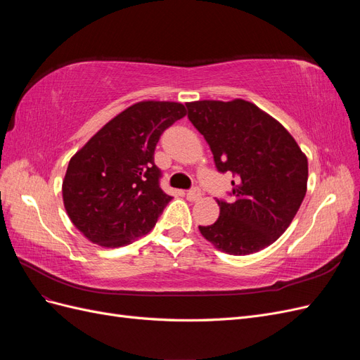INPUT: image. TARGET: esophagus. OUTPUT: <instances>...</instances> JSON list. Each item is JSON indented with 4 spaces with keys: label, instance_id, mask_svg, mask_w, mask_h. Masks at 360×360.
<instances>
[{
    "label": "esophagus",
    "instance_id": "obj_1",
    "mask_svg": "<svg viewBox=\"0 0 360 360\" xmlns=\"http://www.w3.org/2000/svg\"><path fill=\"white\" fill-rule=\"evenodd\" d=\"M201 195H202V192H201L200 188H192L191 191H188L186 197H188L189 201H197V200L201 198Z\"/></svg>",
    "mask_w": 360,
    "mask_h": 360
}]
</instances>
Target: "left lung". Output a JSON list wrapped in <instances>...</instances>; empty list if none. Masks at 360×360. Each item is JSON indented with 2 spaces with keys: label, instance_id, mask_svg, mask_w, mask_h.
<instances>
[{
  "label": "left lung",
  "instance_id": "obj_1",
  "mask_svg": "<svg viewBox=\"0 0 360 360\" xmlns=\"http://www.w3.org/2000/svg\"><path fill=\"white\" fill-rule=\"evenodd\" d=\"M188 118L209 144L219 172H231V201L200 226L214 248L249 255L284 234L307 193L308 159L288 130L243 99L186 103Z\"/></svg>",
  "mask_w": 360,
  "mask_h": 360
}]
</instances>
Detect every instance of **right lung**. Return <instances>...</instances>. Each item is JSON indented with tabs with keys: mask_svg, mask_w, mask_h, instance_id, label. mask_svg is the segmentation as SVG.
<instances>
[{
	"mask_svg": "<svg viewBox=\"0 0 360 360\" xmlns=\"http://www.w3.org/2000/svg\"><path fill=\"white\" fill-rule=\"evenodd\" d=\"M186 115L177 102H138L108 122L78 153L63 180L73 225L90 242L120 248L147 234L172 197L159 186L155 148Z\"/></svg>",
	"mask_w": 360,
	"mask_h": 360,
	"instance_id": "add662e5",
	"label": "right lung"
}]
</instances>
